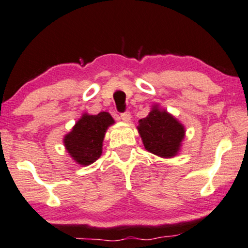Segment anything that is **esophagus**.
I'll return each instance as SVG.
<instances>
[{
	"label": "esophagus",
	"mask_w": 248,
	"mask_h": 248,
	"mask_svg": "<svg viewBox=\"0 0 248 248\" xmlns=\"http://www.w3.org/2000/svg\"><path fill=\"white\" fill-rule=\"evenodd\" d=\"M121 118L122 121L125 122V123H128V122L131 121V114L128 111L123 112V114H121Z\"/></svg>",
	"instance_id": "obj_1"
}]
</instances>
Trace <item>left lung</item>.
<instances>
[{
  "mask_svg": "<svg viewBox=\"0 0 248 248\" xmlns=\"http://www.w3.org/2000/svg\"><path fill=\"white\" fill-rule=\"evenodd\" d=\"M137 128L146 150L162 158L178 155L186 137L185 125L157 104L139 121Z\"/></svg>",
  "mask_w": 248,
  "mask_h": 248,
  "instance_id": "1",
  "label": "left lung"
}]
</instances>
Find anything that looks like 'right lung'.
<instances>
[{
  "mask_svg": "<svg viewBox=\"0 0 248 248\" xmlns=\"http://www.w3.org/2000/svg\"><path fill=\"white\" fill-rule=\"evenodd\" d=\"M114 123V118L107 111L98 115L84 112L72 131L63 137V146L73 160L83 166L94 163L102 154L106 132Z\"/></svg>",
  "mask_w": 248,
  "mask_h": 248,
  "instance_id": "add662e5",
  "label": "right lung"
}]
</instances>
